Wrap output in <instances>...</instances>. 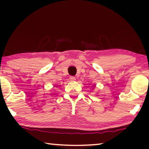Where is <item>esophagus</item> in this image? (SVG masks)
I'll use <instances>...</instances> for the list:
<instances>
[{
  "mask_svg": "<svg viewBox=\"0 0 149 149\" xmlns=\"http://www.w3.org/2000/svg\"><path fill=\"white\" fill-rule=\"evenodd\" d=\"M70 81H74L75 80V77H74V76H70Z\"/></svg>",
  "mask_w": 149,
  "mask_h": 149,
  "instance_id": "1",
  "label": "esophagus"
}]
</instances>
